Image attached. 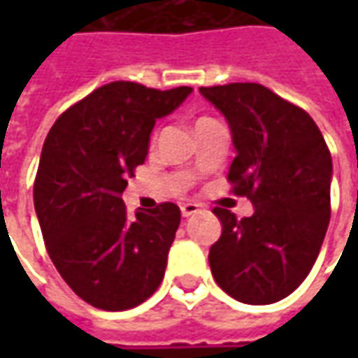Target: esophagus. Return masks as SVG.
Instances as JSON below:
<instances>
[{"mask_svg":"<svg viewBox=\"0 0 358 358\" xmlns=\"http://www.w3.org/2000/svg\"><path fill=\"white\" fill-rule=\"evenodd\" d=\"M180 210H182V217H194L195 213H199V210H201V207H199L197 203L187 201L180 207Z\"/></svg>","mask_w":358,"mask_h":358,"instance_id":"obj_1","label":"esophagus"}]
</instances>
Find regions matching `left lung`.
Segmentation results:
<instances>
[{"mask_svg": "<svg viewBox=\"0 0 358 358\" xmlns=\"http://www.w3.org/2000/svg\"><path fill=\"white\" fill-rule=\"evenodd\" d=\"M224 115L236 159L228 180L253 203L251 217L215 207L222 234L210 272L230 297L270 305L301 285L330 222L331 155L308 113L261 84L199 88Z\"/></svg>", "mask_w": 358, "mask_h": 358, "instance_id": "1", "label": "left lung"}]
</instances>
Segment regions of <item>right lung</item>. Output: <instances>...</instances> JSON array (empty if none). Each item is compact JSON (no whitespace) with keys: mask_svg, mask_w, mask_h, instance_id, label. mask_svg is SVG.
<instances>
[{"mask_svg":"<svg viewBox=\"0 0 358 358\" xmlns=\"http://www.w3.org/2000/svg\"><path fill=\"white\" fill-rule=\"evenodd\" d=\"M189 86L110 82L66 109L43 141L34 209L51 261L78 297L103 310L138 307L161 285L180 209L126 213L122 192L148 157L157 118Z\"/></svg>","mask_w":358,"mask_h":358,"instance_id":"add662e5","label":"right lung"}]
</instances>
